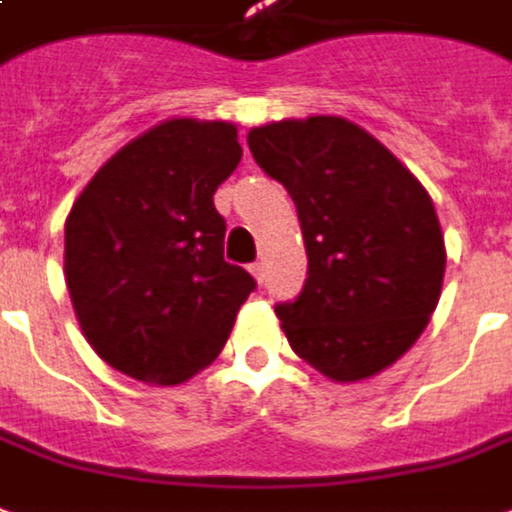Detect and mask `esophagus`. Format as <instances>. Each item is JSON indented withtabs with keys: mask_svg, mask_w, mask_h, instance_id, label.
Here are the masks:
<instances>
[{
	"mask_svg": "<svg viewBox=\"0 0 512 512\" xmlns=\"http://www.w3.org/2000/svg\"><path fill=\"white\" fill-rule=\"evenodd\" d=\"M251 272H253V278H256V281H264V264H261V261H256V264H251Z\"/></svg>",
	"mask_w": 512,
	"mask_h": 512,
	"instance_id": "1",
	"label": "esophagus"
}]
</instances>
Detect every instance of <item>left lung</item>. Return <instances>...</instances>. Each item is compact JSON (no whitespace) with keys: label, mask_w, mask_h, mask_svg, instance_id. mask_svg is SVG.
<instances>
[{"label":"left lung","mask_w":512,"mask_h":512,"mask_svg":"<svg viewBox=\"0 0 512 512\" xmlns=\"http://www.w3.org/2000/svg\"><path fill=\"white\" fill-rule=\"evenodd\" d=\"M289 190L308 253L300 297L275 313L297 357L333 382L376 376L436 311L445 234L420 179L343 117L281 119L248 133Z\"/></svg>","instance_id":"8db88e82"}]
</instances>
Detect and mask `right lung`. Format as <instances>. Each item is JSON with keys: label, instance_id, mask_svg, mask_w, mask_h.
<instances>
[{"label": "right lung", "instance_id": "right-lung-1", "mask_svg": "<svg viewBox=\"0 0 512 512\" xmlns=\"http://www.w3.org/2000/svg\"><path fill=\"white\" fill-rule=\"evenodd\" d=\"M237 125L174 117L103 163L65 220V283L81 333L119 374L188 382L229 341L256 289L223 259L215 190L237 169Z\"/></svg>", "mask_w": 512, "mask_h": 512}]
</instances>
